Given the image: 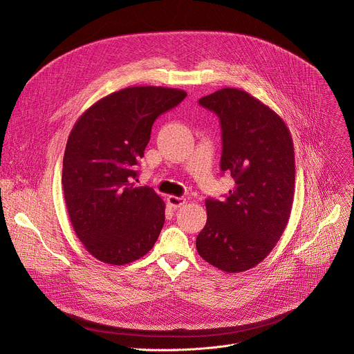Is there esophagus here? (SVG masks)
<instances>
[{
    "label": "esophagus",
    "mask_w": 354,
    "mask_h": 354,
    "mask_svg": "<svg viewBox=\"0 0 354 354\" xmlns=\"http://www.w3.org/2000/svg\"><path fill=\"white\" fill-rule=\"evenodd\" d=\"M167 201L168 205L172 207V209H180L182 206H185L186 203V198L185 197H178V196H168L167 197Z\"/></svg>",
    "instance_id": "esophagus-1"
}]
</instances>
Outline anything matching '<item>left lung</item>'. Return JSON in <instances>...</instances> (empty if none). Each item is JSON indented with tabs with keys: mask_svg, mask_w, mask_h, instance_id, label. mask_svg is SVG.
Instances as JSON below:
<instances>
[{
	"mask_svg": "<svg viewBox=\"0 0 354 354\" xmlns=\"http://www.w3.org/2000/svg\"><path fill=\"white\" fill-rule=\"evenodd\" d=\"M221 124L220 168L235 185L223 201L207 198L198 255L227 273L255 268L276 246L291 213L294 144L284 120L259 99L223 88L198 99Z\"/></svg>",
	"mask_w": 354,
	"mask_h": 354,
	"instance_id": "left-lung-1",
	"label": "left lung"
}]
</instances>
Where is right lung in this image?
I'll return each instance as SVG.
<instances>
[{
	"mask_svg": "<svg viewBox=\"0 0 354 354\" xmlns=\"http://www.w3.org/2000/svg\"><path fill=\"white\" fill-rule=\"evenodd\" d=\"M185 97L175 88L129 86L99 99L75 122L62 183L73 228L97 261L134 262L158 239L164 200L133 180L156 119Z\"/></svg>",
	"mask_w": 354,
	"mask_h": 354,
	"instance_id": "right-lung-1",
	"label": "right lung"
}]
</instances>
